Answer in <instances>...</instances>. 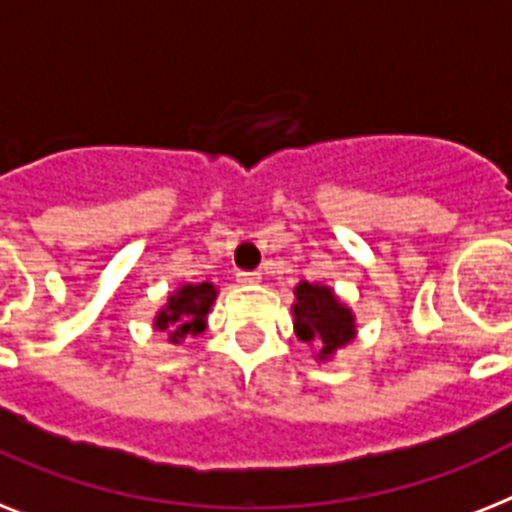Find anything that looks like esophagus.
I'll return each mask as SVG.
<instances>
[{"label": "esophagus", "mask_w": 512, "mask_h": 512, "mask_svg": "<svg viewBox=\"0 0 512 512\" xmlns=\"http://www.w3.org/2000/svg\"><path fill=\"white\" fill-rule=\"evenodd\" d=\"M238 282L240 285H256V282H261V274L259 272H238Z\"/></svg>", "instance_id": "obj_1"}]
</instances>
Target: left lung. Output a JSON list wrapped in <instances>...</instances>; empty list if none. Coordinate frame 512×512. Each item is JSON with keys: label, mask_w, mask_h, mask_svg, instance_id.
<instances>
[{"label": "left lung", "mask_w": 512, "mask_h": 512, "mask_svg": "<svg viewBox=\"0 0 512 512\" xmlns=\"http://www.w3.org/2000/svg\"><path fill=\"white\" fill-rule=\"evenodd\" d=\"M295 298H298L293 306L295 332L303 342L316 345L322 358L332 356V350L350 342V337L356 335L353 314L337 301L329 287L301 282L295 287Z\"/></svg>", "instance_id": "obj_1"}]
</instances>
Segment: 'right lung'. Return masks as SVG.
<instances>
[{"instance_id":"right-lung-1","label":"right lung","mask_w":512,"mask_h":512,"mask_svg":"<svg viewBox=\"0 0 512 512\" xmlns=\"http://www.w3.org/2000/svg\"><path fill=\"white\" fill-rule=\"evenodd\" d=\"M214 285L201 282V285H183L170 298L167 308L156 316V327L167 329L170 340H183L185 335H198L204 332V319L209 314V306L214 301Z\"/></svg>"}]
</instances>
